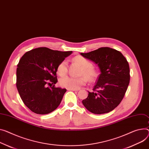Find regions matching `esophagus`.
Segmentation results:
<instances>
[{
  "label": "esophagus",
  "instance_id": "esophagus-1",
  "mask_svg": "<svg viewBox=\"0 0 149 149\" xmlns=\"http://www.w3.org/2000/svg\"><path fill=\"white\" fill-rule=\"evenodd\" d=\"M68 90H70V91H78V89H69V88H67Z\"/></svg>",
  "mask_w": 149,
  "mask_h": 149
}]
</instances>
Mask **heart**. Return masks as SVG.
Instances as JSON below:
<instances>
[{
	"mask_svg": "<svg viewBox=\"0 0 149 149\" xmlns=\"http://www.w3.org/2000/svg\"><path fill=\"white\" fill-rule=\"evenodd\" d=\"M81 67L82 69L80 74L85 76L89 81H93L97 76V72L93 68V64L89 60L82 56H77L73 59ZM68 63L66 60L61 61L57 67V73L60 76H64L67 72ZM84 76L80 77H73L71 76H64L60 79V84L61 86L69 89H78L85 84L86 79Z\"/></svg>",
	"mask_w": 149,
	"mask_h": 149,
	"instance_id": "b5f03b06",
	"label": "heart"
}]
</instances>
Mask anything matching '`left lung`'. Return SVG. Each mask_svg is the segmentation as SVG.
<instances>
[{
    "label": "left lung",
    "mask_w": 149,
    "mask_h": 149,
    "mask_svg": "<svg viewBox=\"0 0 149 149\" xmlns=\"http://www.w3.org/2000/svg\"><path fill=\"white\" fill-rule=\"evenodd\" d=\"M81 55L97 64L100 74L94 92L88 91L82 104L90 112L100 114L115 109L122 100L130 84V67L122 54L109 47H102Z\"/></svg>",
    "instance_id": "8db88e82"
}]
</instances>
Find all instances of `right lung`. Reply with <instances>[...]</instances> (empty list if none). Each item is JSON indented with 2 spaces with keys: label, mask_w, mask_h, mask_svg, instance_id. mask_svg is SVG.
<instances>
[{
  "label": "right lung",
  "mask_w": 149,
  "mask_h": 149,
  "mask_svg": "<svg viewBox=\"0 0 149 149\" xmlns=\"http://www.w3.org/2000/svg\"><path fill=\"white\" fill-rule=\"evenodd\" d=\"M72 53L42 47L21 57L17 65L16 85L21 100L31 111L48 114L60 104L67 90L52 85L58 82L57 67Z\"/></svg>",
  "instance_id": "right-lung-1"
}]
</instances>
